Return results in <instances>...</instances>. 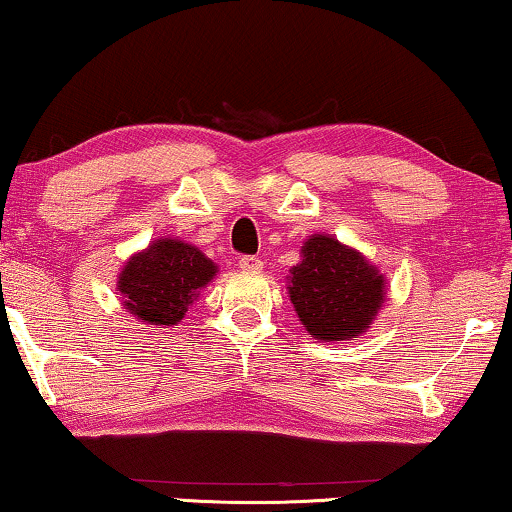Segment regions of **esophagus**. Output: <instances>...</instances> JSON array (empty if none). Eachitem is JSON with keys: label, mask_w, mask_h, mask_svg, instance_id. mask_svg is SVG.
<instances>
[{"label": "esophagus", "mask_w": 512, "mask_h": 512, "mask_svg": "<svg viewBox=\"0 0 512 512\" xmlns=\"http://www.w3.org/2000/svg\"><path fill=\"white\" fill-rule=\"evenodd\" d=\"M239 269L248 271V273H259L264 269V262L255 255H243V257H239Z\"/></svg>", "instance_id": "34e87169"}]
</instances>
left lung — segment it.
<instances>
[{"instance_id":"left-lung-1","label":"left lung","mask_w":512,"mask_h":512,"mask_svg":"<svg viewBox=\"0 0 512 512\" xmlns=\"http://www.w3.org/2000/svg\"><path fill=\"white\" fill-rule=\"evenodd\" d=\"M289 273V301L317 340L361 335L384 303L386 280L377 266L333 236L312 234Z\"/></svg>"}]
</instances>
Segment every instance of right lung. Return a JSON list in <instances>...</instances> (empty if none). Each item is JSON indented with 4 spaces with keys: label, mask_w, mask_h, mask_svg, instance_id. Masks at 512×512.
Masks as SVG:
<instances>
[{
    "label": "right lung",
    "mask_w": 512,
    "mask_h": 512,
    "mask_svg": "<svg viewBox=\"0 0 512 512\" xmlns=\"http://www.w3.org/2000/svg\"><path fill=\"white\" fill-rule=\"evenodd\" d=\"M218 273L200 248L179 239H158L128 259L119 273L117 292L135 319L156 329L177 326L188 305Z\"/></svg>",
    "instance_id": "obj_1"
}]
</instances>
